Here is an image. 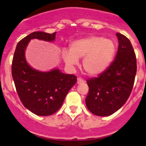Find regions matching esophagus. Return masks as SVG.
Masks as SVG:
<instances>
[{"label": "esophagus", "mask_w": 146, "mask_h": 146, "mask_svg": "<svg viewBox=\"0 0 146 146\" xmlns=\"http://www.w3.org/2000/svg\"><path fill=\"white\" fill-rule=\"evenodd\" d=\"M83 82H85V80L82 79V78H81V77H78V78H77V83H78V84L83 83Z\"/></svg>", "instance_id": "1"}]
</instances>
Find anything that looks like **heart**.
Masks as SVG:
<instances>
[{
    "label": "heart",
    "instance_id": "heart-1",
    "mask_svg": "<svg viewBox=\"0 0 146 146\" xmlns=\"http://www.w3.org/2000/svg\"><path fill=\"white\" fill-rule=\"evenodd\" d=\"M115 52L113 41L100 36H89L74 41L71 50L64 49L62 57L69 66L76 65L78 58H83V68L88 74L98 75L111 64Z\"/></svg>",
    "mask_w": 146,
    "mask_h": 146
}]
</instances>
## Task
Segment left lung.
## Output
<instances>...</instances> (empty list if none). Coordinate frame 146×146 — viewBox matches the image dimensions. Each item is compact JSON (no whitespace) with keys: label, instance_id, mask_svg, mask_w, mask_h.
Listing matches in <instances>:
<instances>
[{"label":"left lung","instance_id":"8db88e82","mask_svg":"<svg viewBox=\"0 0 146 146\" xmlns=\"http://www.w3.org/2000/svg\"><path fill=\"white\" fill-rule=\"evenodd\" d=\"M118 48L115 58L104 72L87 80L86 103L89 111L99 116L116 112L131 94L137 72V59L129 39L117 33Z\"/></svg>","mask_w":146,"mask_h":146}]
</instances>
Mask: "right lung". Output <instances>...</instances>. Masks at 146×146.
<instances>
[{"instance_id":"1","label":"right lung","mask_w":146,"mask_h":146,"mask_svg":"<svg viewBox=\"0 0 146 146\" xmlns=\"http://www.w3.org/2000/svg\"><path fill=\"white\" fill-rule=\"evenodd\" d=\"M56 32H33L18 42L11 64V74L23 104L38 115H50L62 106L67 93L77 82L74 74H66L59 69L42 72L32 69L25 58V50L32 38L53 41Z\"/></svg>"}]
</instances>
